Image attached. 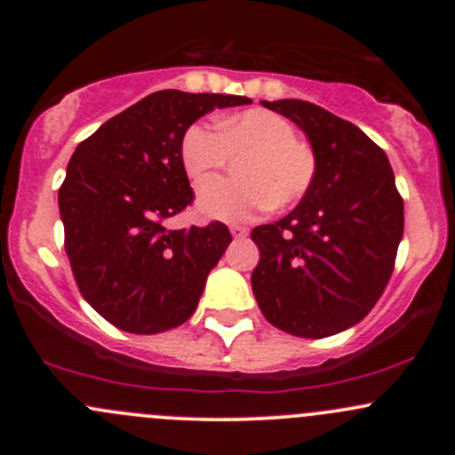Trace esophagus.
Listing matches in <instances>:
<instances>
[{
  "instance_id": "1",
  "label": "esophagus",
  "mask_w": 455,
  "mask_h": 455,
  "mask_svg": "<svg viewBox=\"0 0 455 455\" xmlns=\"http://www.w3.org/2000/svg\"><path fill=\"white\" fill-rule=\"evenodd\" d=\"M231 235L233 237H246V235H249V228L240 227V224H233V227H231Z\"/></svg>"
}]
</instances>
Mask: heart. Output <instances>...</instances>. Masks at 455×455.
<instances>
[{
    "label": "heart",
    "instance_id": "1",
    "mask_svg": "<svg viewBox=\"0 0 455 455\" xmlns=\"http://www.w3.org/2000/svg\"><path fill=\"white\" fill-rule=\"evenodd\" d=\"M295 127L266 109H246L218 118V132L194 123L180 140V160L194 185H204L228 160L242 158V180H218L198 196V213L211 220L242 222L270 206L297 204L316 176L315 151L295 140Z\"/></svg>",
    "mask_w": 455,
    "mask_h": 455
}]
</instances>
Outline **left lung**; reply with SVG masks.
Listing matches in <instances>:
<instances>
[{
  "label": "left lung",
  "mask_w": 455,
  "mask_h": 455,
  "mask_svg": "<svg viewBox=\"0 0 455 455\" xmlns=\"http://www.w3.org/2000/svg\"><path fill=\"white\" fill-rule=\"evenodd\" d=\"M310 140L316 176L279 222L255 227L251 275L275 328L323 339L359 323L383 295L403 237V200L385 151L350 121L308 100H261Z\"/></svg>",
  "instance_id": "left-lung-1"
}]
</instances>
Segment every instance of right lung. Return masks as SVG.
<instances>
[{"instance_id": "add662e5", "label": "right lung", "mask_w": 455, "mask_h": 455, "mask_svg": "<svg viewBox=\"0 0 455 455\" xmlns=\"http://www.w3.org/2000/svg\"><path fill=\"white\" fill-rule=\"evenodd\" d=\"M246 96L160 90L79 142L59 189L66 253L92 308L132 334H158L198 308L231 244L222 222L172 231L164 220L194 200L180 160L185 132Z\"/></svg>"}]
</instances>
